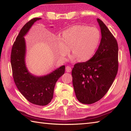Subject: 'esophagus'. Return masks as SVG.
I'll return each mask as SVG.
<instances>
[{"mask_svg": "<svg viewBox=\"0 0 131 131\" xmlns=\"http://www.w3.org/2000/svg\"><path fill=\"white\" fill-rule=\"evenodd\" d=\"M66 71L67 72H70L72 71V68H71L70 66H67L66 67Z\"/></svg>", "mask_w": 131, "mask_h": 131, "instance_id": "esophagus-1", "label": "esophagus"}]
</instances>
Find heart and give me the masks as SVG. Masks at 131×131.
I'll list each match as a JSON object with an SVG mask.
<instances>
[{"label":"heart","mask_w":131,"mask_h":131,"mask_svg":"<svg viewBox=\"0 0 131 131\" xmlns=\"http://www.w3.org/2000/svg\"><path fill=\"white\" fill-rule=\"evenodd\" d=\"M101 40V34L96 28L76 25L66 29L62 33V39L58 38L55 48L61 57L70 53L73 59L80 62L89 61L94 56Z\"/></svg>","instance_id":"heart-1"}]
</instances>
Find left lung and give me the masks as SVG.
Segmentation results:
<instances>
[{
	"instance_id": "1",
	"label": "left lung",
	"mask_w": 131,
	"mask_h": 131,
	"mask_svg": "<svg viewBox=\"0 0 131 131\" xmlns=\"http://www.w3.org/2000/svg\"><path fill=\"white\" fill-rule=\"evenodd\" d=\"M101 40L94 56L85 62L74 65L72 74L77 99L83 104H92L105 96L118 71V44L113 35L101 19Z\"/></svg>"
}]
</instances>
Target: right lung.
<instances>
[{"label":"right lung","mask_w":131,"mask_h":131,"mask_svg":"<svg viewBox=\"0 0 131 131\" xmlns=\"http://www.w3.org/2000/svg\"><path fill=\"white\" fill-rule=\"evenodd\" d=\"M41 19H32L21 29L12 47L11 65L13 79L19 92L30 103L45 106L52 99L55 84L65 73V66H61L50 73L40 76L32 74L26 67V46L24 36L35 22Z\"/></svg>","instance_id":"obj_1"}]
</instances>
